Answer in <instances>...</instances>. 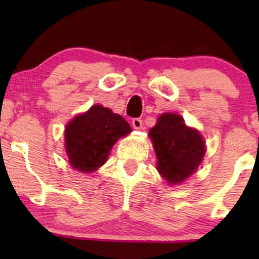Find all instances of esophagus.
<instances>
[{"instance_id":"esophagus-1","label":"esophagus","mask_w":259,"mask_h":259,"mask_svg":"<svg viewBox=\"0 0 259 259\" xmlns=\"http://www.w3.org/2000/svg\"><path fill=\"white\" fill-rule=\"evenodd\" d=\"M132 123H133L134 129H138V130L142 129V120L140 119V118H134Z\"/></svg>"}]
</instances>
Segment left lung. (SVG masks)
Instances as JSON below:
<instances>
[{"instance_id": "obj_1", "label": "left lung", "mask_w": 259, "mask_h": 259, "mask_svg": "<svg viewBox=\"0 0 259 259\" xmlns=\"http://www.w3.org/2000/svg\"><path fill=\"white\" fill-rule=\"evenodd\" d=\"M157 158V170L169 184H179L200 165L204 141L200 133L185 125L181 115L165 113L150 130Z\"/></svg>"}]
</instances>
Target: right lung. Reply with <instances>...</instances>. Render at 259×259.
Listing matches in <instances>:
<instances>
[{"mask_svg": "<svg viewBox=\"0 0 259 259\" xmlns=\"http://www.w3.org/2000/svg\"><path fill=\"white\" fill-rule=\"evenodd\" d=\"M132 132L127 121L102 106L78 115L65 127V151L73 168L82 173L96 170L107 160L119 138Z\"/></svg>", "mask_w": 259, "mask_h": 259, "instance_id": "right-lung-1", "label": "right lung"}]
</instances>
